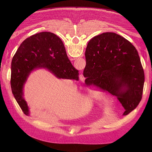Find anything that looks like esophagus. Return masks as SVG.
<instances>
[{"mask_svg": "<svg viewBox=\"0 0 152 152\" xmlns=\"http://www.w3.org/2000/svg\"><path fill=\"white\" fill-rule=\"evenodd\" d=\"M79 78H80V80H83L84 79V76H83V75L82 74L80 75H79Z\"/></svg>", "mask_w": 152, "mask_h": 152, "instance_id": "34e87169", "label": "esophagus"}]
</instances>
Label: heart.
Wrapping results in <instances>:
<instances>
[{"instance_id":"obj_1","label":"heart","mask_w":152,"mask_h":152,"mask_svg":"<svg viewBox=\"0 0 152 152\" xmlns=\"http://www.w3.org/2000/svg\"><path fill=\"white\" fill-rule=\"evenodd\" d=\"M99 93H98V92H97V91H92L91 93V94L94 97H95V98H97L98 97H99Z\"/></svg>"}]
</instances>
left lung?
Listing matches in <instances>:
<instances>
[{
	"label": "left lung",
	"mask_w": 152,
	"mask_h": 152,
	"mask_svg": "<svg viewBox=\"0 0 152 152\" xmlns=\"http://www.w3.org/2000/svg\"><path fill=\"white\" fill-rule=\"evenodd\" d=\"M85 59V83L115 96L124 115L135 110L142 99L144 73L132 43L115 33H103L88 42Z\"/></svg>",
	"instance_id": "left-lung-1"
}]
</instances>
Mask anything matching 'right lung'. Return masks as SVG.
<instances>
[{
  "mask_svg": "<svg viewBox=\"0 0 152 152\" xmlns=\"http://www.w3.org/2000/svg\"><path fill=\"white\" fill-rule=\"evenodd\" d=\"M40 68L48 69L58 78L78 80L79 71L70 62L61 39L49 32L26 38L20 45L11 62L12 93L21 110L29 115L23 98L24 85L30 73Z\"/></svg>",
  "mask_w": 152,
  "mask_h": 152,
  "instance_id": "right-lung-1",
  "label": "right lung"
}]
</instances>
